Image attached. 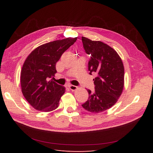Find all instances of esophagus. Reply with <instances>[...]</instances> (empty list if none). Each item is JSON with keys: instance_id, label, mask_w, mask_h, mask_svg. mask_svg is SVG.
<instances>
[{"instance_id": "obj_1", "label": "esophagus", "mask_w": 153, "mask_h": 153, "mask_svg": "<svg viewBox=\"0 0 153 153\" xmlns=\"http://www.w3.org/2000/svg\"><path fill=\"white\" fill-rule=\"evenodd\" d=\"M68 87H69V89H70V90H71V91H73L76 90V89H77V87H76V86H75V85H69Z\"/></svg>"}]
</instances>
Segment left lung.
Masks as SVG:
<instances>
[{
  "instance_id": "left-lung-1",
  "label": "left lung",
  "mask_w": 153,
  "mask_h": 153,
  "mask_svg": "<svg viewBox=\"0 0 153 153\" xmlns=\"http://www.w3.org/2000/svg\"><path fill=\"white\" fill-rule=\"evenodd\" d=\"M82 40L85 52L91 55L88 63L89 74H95V91L88 89L89 99L82 105L92 113L98 114L110 108L117 101L124 88V68L116 51L100 41L85 37Z\"/></svg>"
}]
</instances>
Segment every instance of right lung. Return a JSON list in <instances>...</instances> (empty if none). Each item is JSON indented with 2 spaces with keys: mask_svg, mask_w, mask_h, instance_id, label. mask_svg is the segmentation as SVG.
I'll return each instance as SVG.
<instances>
[{
  "mask_svg": "<svg viewBox=\"0 0 153 153\" xmlns=\"http://www.w3.org/2000/svg\"><path fill=\"white\" fill-rule=\"evenodd\" d=\"M76 39L67 38L40 45L25 59L21 71L22 92L36 110L47 112L58 107L66 89L50 78L57 73V62Z\"/></svg>",
  "mask_w": 153,
  "mask_h": 153,
  "instance_id": "right-lung-1",
  "label": "right lung"
}]
</instances>
